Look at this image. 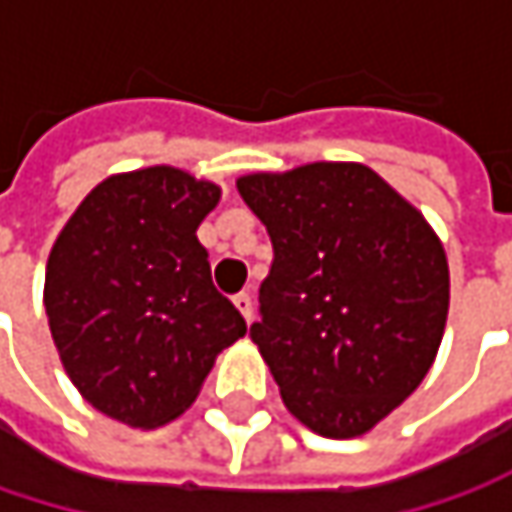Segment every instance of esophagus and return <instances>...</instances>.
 I'll return each instance as SVG.
<instances>
[{
    "mask_svg": "<svg viewBox=\"0 0 512 512\" xmlns=\"http://www.w3.org/2000/svg\"><path fill=\"white\" fill-rule=\"evenodd\" d=\"M234 305H237V311L243 314V320H246V323H252V317H255L252 296H249V293H237V296H234Z\"/></svg>",
    "mask_w": 512,
    "mask_h": 512,
    "instance_id": "obj_1",
    "label": "esophagus"
}]
</instances>
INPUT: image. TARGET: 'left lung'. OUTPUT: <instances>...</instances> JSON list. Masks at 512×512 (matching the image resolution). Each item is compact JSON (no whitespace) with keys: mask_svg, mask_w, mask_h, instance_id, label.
<instances>
[{"mask_svg":"<svg viewBox=\"0 0 512 512\" xmlns=\"http://www.w3.org/2000/svg\"><path fill=\"white\" fill-rule=\"evenodd\" d=\"M237 189L272 240L249 335L287 409L329 439L367 433L421 385L442 344V243L356 162L252 174Z\"/></svg>","mask_w":512,"mask_h":512,"instance_id":"obj_1","label":"left lung"}]
</instances>
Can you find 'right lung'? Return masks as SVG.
Wrapping results in <instances>:
<instances>
[{"label":"right lung","mask_w":512,"mask_h":512,"mask_svg":"<svg viewBox=\"0 0 512 512\" xmlns=\"http://www.w3.org/2000/svg\"><path fill=\"white\" fill-rule=\"evenodd\" d=\"M216 201L219 186L168 165L118 174L88 192L52 246V341L79 394L121 424L177 418L213 358L246 335L195 237Z\"/></svg>","instance_id":"right-lung-1"}]
</instances>
